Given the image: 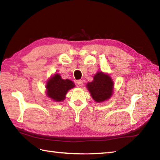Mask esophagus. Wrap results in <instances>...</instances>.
Segmentation results:
<instances>
[{
  "label": "esophagus",
  "instance_id": "34e87169",
  "mask_svg": "<svg viewBox=\"0 0 160 160\" xmlns=\"http://www.w3.org/2000/svg\"><path fill=\"white\" fill-rule=\"evenodd\" d=\"M77 84H78V87H82V86L83 85V82H82V80H78V81H77Z\"/></svg>",
  "mask_w": 160,
  "mask_h": 160
}]
</instances>
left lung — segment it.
Masks as SVG:
<instances>
[{
	"label": "left lung",
	"mask_w": 160,
	"mask_h": 160,
	"mask_svg": "<svg viewBox=\"0 0 160 160\" xmlns=\"http://www.w3.org/2000/svg\"><path fill=\"white\" fill-rule=\"evenodd\" d=\"M91 96L96 102H103L110 99L113 93L114 82L108 73L98 71L94 75L92 82L86 85Z\"/></svg>",
	"instance_id": "obj_1"
}]
</instances>
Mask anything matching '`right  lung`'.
<instances>
[{
    "instance_id": "right-lung-1",
    "label": "right lung",
    "mask_w": 160,
    "mask_h": 160,
    "mask_svg": "<svg viewBox=\"0 0 160 160\" xmlns=\"http://www.w3.org/2000/svg\"><path fill=\"white\" fill-rule=\"evenodd\" d=\"M75 87L70 80H64L59 73H55L47 81L46 95L55 102H61L66 98L68 91Z\"/></svg>"
}]
</instances>
